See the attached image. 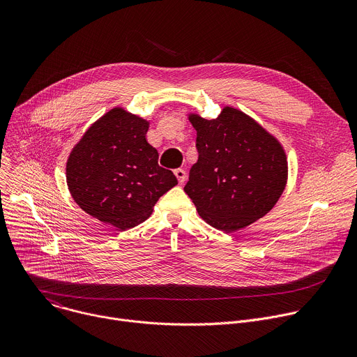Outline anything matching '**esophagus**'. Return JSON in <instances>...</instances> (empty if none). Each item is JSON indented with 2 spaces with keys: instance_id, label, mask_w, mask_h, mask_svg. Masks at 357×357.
Wrapping results in <instances>:
<instances>
[{
  "instance_id": "obj_1",
  "label": "esophagus",
  "mask_w": 357,
  "mask_h": 357,
  "mask_svg": "<svg viewBox=\"0 0 357 357\" xmlns=\"http://www.w3.org/2000/svg\"><path fill=\"white\" fill-rule=\"evenodd\" d=\"M175 176L178 178V182H179V183H183V182L186 181V172H185V169H182V168L175 169Z\"/></svg>"
}]
</instances>
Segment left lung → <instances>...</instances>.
Returning <instances> with one entry per match:
<instances>
[{"label":"left lung","mask_w":357,"mask_h":357,"mask_svg":"<svg viewBox=\"0 0 357 357\" xmlns=\"http://www.w3.org/2000/svg\"><path fill=\"white\" fill-rule=\"evenodd\" d=\"M197 162L183 190L199 216L226 233L266 216L282 195L288 162L282 145L256 120L225 107L218 119L189 114Z\"/></svg>","instance_id":"left-lung-1"}]
</instances>
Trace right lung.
I'll return each instance as SVG.
<instances>
[{
    "mask_svg": "<svg viewBox=\"0 0 357 357\" xmlns=\"http://www.w3.org/2000/svg\"><path fill=\"white\" fill-rule=\"evenodd\" d=\"M149 123L121 107L93 123L66 164L72 197L90 216L127 230L146 220L158 199L178 183L158 165L145 135Z\"/></svg>",
    "mask_w": 357,
    "mask_h": 357,
    "instance_id": "obj_1",
    "label": "right lung"
}]
</instances>
